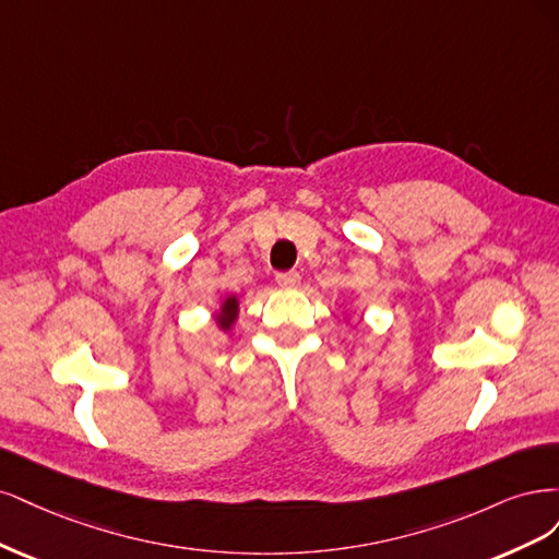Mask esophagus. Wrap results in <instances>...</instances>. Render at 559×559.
Here are the masks:
<instances>
[{"label":"esophagus","mask_w":559,"mask_h":559,"mask_svg":"<svg viewBox=\"0 0 559 559\" xmlns=\"http://www.w3.org/2000/svg\"><path fill=\"white\" fill-rule=\"evenodd\" d=\"M299 281H301V276L297 272H278L276 274V283L281 287H297Z\"/></svg>","instance_id":"obj_1"}]
</instances>
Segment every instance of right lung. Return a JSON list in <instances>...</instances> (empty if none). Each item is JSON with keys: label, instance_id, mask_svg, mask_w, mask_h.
Wrapping results in <instances>:
<instances>
[{"label": "right lung", "instance_id": "right-lung-1", "mask_svg": "<svg viewBox=\"0 0 559 559\" xmlns=\"http://www.w3.org/2000/svg\"><path fill=\"white\" fill-rule=\"evenodd\" d=\"M237 309H239V301L234 299V297H229L225 304H223V313L218 316V322H221V328H229L234 320H237Z\"/></svg>", "mask_w": 559, "mask_h": 559}]
</instances>
